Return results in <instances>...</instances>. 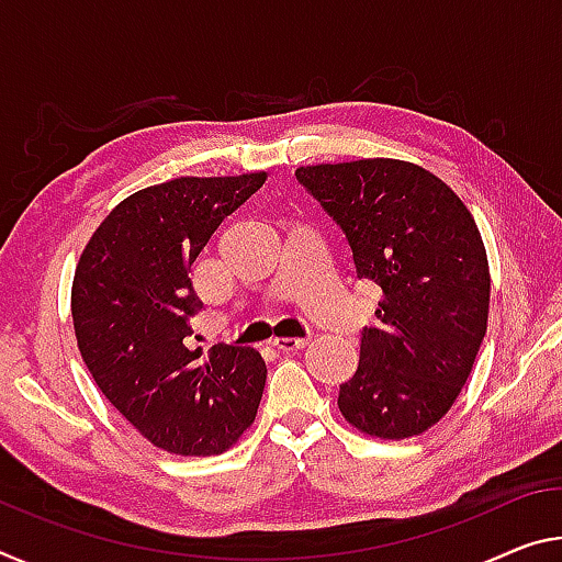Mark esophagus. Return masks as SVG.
<instances>
[{
  "instance_id": "1",
  "label": "esophagus",
  "mask_w": 562,
  "mask_h": 562,
  "mask_svg": "<svg viewBox=\"0 0 562 562\" xmlns=\"http://www.w3.org/2000/svg\"><path fill=\"white\" fill-rule=\"evenodd\" d=\"M274 347L282 352H295L307 345V337H274Z\"/></svg>"
}]
</instances>
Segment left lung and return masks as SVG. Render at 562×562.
<instances>
[{
  "mask_svg": "<svg viewBox=\"0 0 562 562\" xmlns=\"http://www.w3.org/2000/svg\"><path fill=\"white\" fill-rule=\"evenodd\" d=\"M295 177L340 225L358 278L382 290L337 407L372 438L420 435L456 403L487 329L475 220L442 180L400 159L300 167Z\"/></svg>",
  "mask_w": 562,
  "mask_h": 562,
  "instance_id": "left-lung-1",
  "label": "left lung"
}]
</instances>
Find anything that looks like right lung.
Instances as JSON below:
<instances>
[{
	"instance_id": "right-lung-1",
	"label": "right lung",
	"mask_w": 562,
	"mask_h": 562,
	"mask_svg": "<svg viewBox=\"0 0 562 562\" xmlns=\"http://www.w3.org/2000/svg\"><path fill=\"white\" fill-rule=\"evenodd\" d=\"M265 172L180 177L120 202L89 239L72 282L79 352L104 397L175 456H217L255 423L267 364L255 347L190 335L202 300L190 270Z\"/></svg>"
}]
</instances>
